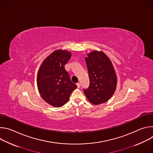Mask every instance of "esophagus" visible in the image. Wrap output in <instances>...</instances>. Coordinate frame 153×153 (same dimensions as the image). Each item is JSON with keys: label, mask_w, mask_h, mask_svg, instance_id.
<instances>
[{"label": "esophagus", "mask_w": 153, "mask_h": 153, "mask_svg": "<svg viewBox=\"0 0 153 153\" xmlns=\"http://www.w3.org/2000/svg\"><path fill=\"white\" fill-rule=\"evenodd\" d=\"M76 85H77V88H80V83H79V82H78Z\"/></svg>", "instance_id": "1"}]
</instances>
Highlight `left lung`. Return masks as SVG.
Here are the masks:
<instances>
[{"label": "left lung", "mask_w": 153, "mask_h": 153, "mask_svg": "<svg viewBox=\"0 0 153 153\" xmlns=\"http://www.w3.org/2000/svg\"><path fill=\"white\" fill-rule=\"evenodd\" d=\"M85 61L90 77V86L83 92L91 103L99 105L114 94L117 78L113 63L102 51L94 50L87 54Z\"/></svg>", "instance_id": "left-lung-1"}]
</instances>
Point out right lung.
Masks as SVG:
<instances>
[{"label":"right lung","mask_w":153,"mask_h":153,"mask_svg":"<svg viewBox=\"0 0 153 153\" xmlns=\"http://www.w3.org/2000/svg\"><path fill=\"white\" fill-rule=\"evenodd\" d=\"M71 57L70 51L56 50L43 60L38 71L37 85L40 95L47 103L56 108L66 103L77 88L65 69V65Z\"/></svg>","instance_id":"right-lung-1"}]
</instances>
